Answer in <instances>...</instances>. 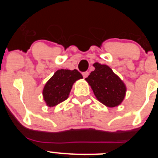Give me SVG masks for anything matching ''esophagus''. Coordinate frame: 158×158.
Here are the masks:
<instances>
[{"mask_svg":"<svg viewBox=\"0 0 158 158\" xmlns=\"http://www.w3.org/2000/svg\"><path fill=\"white\" fill-rule=\"evenodd\" d=\"M89 72H83V73H82V75H83L84 78L87 77L89 76Z\"/></svg>","mask_w":158,"mask_h":158,"instance_id":"34e87169","label":"esophagus"}]
</instances>
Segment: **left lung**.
Instances as JSON below:
<instances>
[{
    "label": "left lung",
    "instance_id": "obj_1",
    "mask_svg": "<svg viewBox=\"0 0 158 158\" xmlns=\"http://www.w3.org/2000/svg\"><path fill=\"white\" fill-rule=\"evenodd\" d=\"M95 70L85 78L96 99L107 107L119 105L126 95L127 88L109 66L96 62Z\"/></svg>",
    "mask_w": 158,
    "mask_h": 158
}]
</instances>
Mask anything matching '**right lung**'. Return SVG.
<instances>
[{
  "label": "right lung",
  "instance_id": "obj_1",
  "mask_svg": "<svg viewBox=\"0 0 158 158\" xmlns=\"http://www.w3.org/2000/svg\"><path fill=\"white\" fill-rule=\"evenodd\" d=\"M83 77L77 69H58L43 88V96L48 107H54L69 97L73 85Z\"/></svg>",
  "mask_w": 158,
  "mask_h": 158
}]
</instances>
